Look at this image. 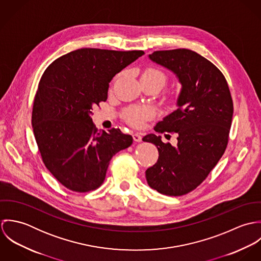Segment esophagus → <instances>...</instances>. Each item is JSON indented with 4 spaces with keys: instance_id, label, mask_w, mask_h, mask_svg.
Returning <instances> with one entry per match:
<instances>
[{
    "instance_id": "esophagus-1",
    "label": "esophagus",
    "mask_w": 261,
    "mask_h": 261,
    "mask_svg": "<svg viewBox=\"0 0 261 261\" xmlns=\"http://www.w3.org/2000/svg\"><path fill=\"white\" fill-rule=\"evenodd\" d=\"M133 139H134V141L135 142H142V139H143V137L141 136V134H138V133H135V134H133Z\"/></svg>"
}]
</instances>
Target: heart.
I'll return each instance as SVG.
<instances>
[{"label": "heart", "mask_w": 261, "mask_h": 261, "mask_svg": "<svg viewBox=\"0 0 261 261\" xmlns=\"http://www.w3.org/2000/svg\"><path fill=\"white\" fill-rule=\"evenodd\" d=\"M121 73L115 75L112 80V88L114 83L120 78ZM141 80L142 82H154L158 83L161 89L166 86L168 83V76L167 74L155 68V67H147L141 73ZM179 97H174L172 99V103L177 106L179 103ZM154 111L149 107H143V106H130L124 109L121 113L122 119L133 127L141 128L145 126L146 122L152 119L154 117Z\"/></svg>", "instance_id": "obj_1"}]
</instances>
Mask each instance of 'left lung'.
Masks as SVG:
<instances>
[{
  "instance_id": "8db88e82",
  "label": "left lung",
  "mask_w": 261,
  "mask_h": 261,
  "mask_svg": "<svg viewBox=\"0 0 261 261\" xmlns=\"http://www.w3.org/2000/svg\"><path fill=\"white\" fill-rule=\"evenodd\" d=\"M149 58L175 72L182 83L179 109L158 122L159 134H177L178 145L147 135L155 145L156 163L146 171L148 184L159 193L182 196L192 192L217 165L229 141L233 100L223 73L189 49L154 51Z\"/></svg>"
}]
</instances>
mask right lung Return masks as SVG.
Listing matches in <instances>:
<instances>
[{
    "mask_svg": "<svg viewBox=\"0 0 261 261\" xmlns=\"http://www.w3.org/2000/svg\"><path fill=\"white\" fill-rule=\"evenodd\" d=\"M142 50L82 48L53 61L34 98L32 126L42 161L63 186L86 193L101 186L112 155L133 144L119 128L98 132L91 111L107 101L112 77Z\"/></svg>",
    "mask_w": 261,
    "mask_h": 261,
    "instance_id": "right-lung-1",
    "label": "right lung"
}]
</instances>
